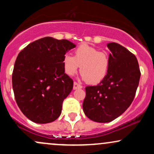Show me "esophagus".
<instances>
[{
  "label": "esophagus",
  "instance_id": "obj_1",
  "mask_svg": "<svg viewBox=\"0 0 154 154\" xmlns=\"http://www.w3.org/2000/svg\"><path fill=\"white\" fill-rule=\"evenodd\" d=\"M82 86L80 85H79L78 83L75 82H74V85H73V89L74 90H77L78 89V88H82Z\"/></svg>",
  "mask_w": 154,
  "mask_h": 154
}]
</instances>
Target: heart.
Listing matches in <instances>:
<instances>
[{"instance_id": "1", "label": "heart", "mask_w": 154, "mask_h": 154, "mask_svg": "<svg viewBox=\"0 0 154 154\" xmlns=\"http://www.w3.org/2000/svg\"><path fill=\"white\" fill-rule=\"evenodd\" d=\"M64 71L69 76H73L80 66L81 77L91 84H97L106 77L110 66L107 54L82 44L75 50V56L66 54L63 58Z\"/></svg>"}]
</instances>
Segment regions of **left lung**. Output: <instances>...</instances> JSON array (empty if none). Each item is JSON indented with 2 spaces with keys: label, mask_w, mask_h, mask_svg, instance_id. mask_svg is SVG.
I'll return each instance as SVG.
<instances>
[{
  "label": "left lung",
  "mask_w": 154,
  "mask_h": 154,
  "mask_svg": "<svg viewBox=\"0 0 154 154\" xmlns=\"http://www.w3.org/2000/svg\"><path fill=\"white\" fill-rule=\"evenodd\" d=\"M111 51L106 77L95 86L85 88L82 107L93 121L106 123L123 114L135 98L140 72L135 55L116 43L107 44Z\"/></svg>",
  "instance_id": "obj_1"
}]
</instances>
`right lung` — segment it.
Wrapping results in <instances>:
<instances>
[{"label":"right lung","mask_w":154,"mask_h":154,"mask_svg":"<svg viewBox=\"0 0 154 154\" xmlns=\"http://www.w3.org/2000/svg\"><path fill=\"white\" fill-rule=\"evenodd\" d=\"M75 47L69 40L45 37L19 54L12 86L17 105L29 120L46 124L59 118L63 100L73 88V80L64 73L63 58Z\"/></svg>","instance_id":"right-lung-1"}]
</instances>
